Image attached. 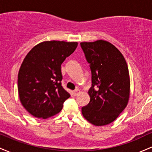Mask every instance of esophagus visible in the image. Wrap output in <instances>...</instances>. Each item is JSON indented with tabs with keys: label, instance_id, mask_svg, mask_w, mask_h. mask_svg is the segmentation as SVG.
Listing matches in <instances>:
<instances>
[{
	"label": "esophagus",
	"instance_id": "esophagus-1",
	"mask_svg": "<svg viewBox=\"0 0 152 152\" xmlns=\"http://www.w3.org/2000/svg\"><path fill=\"white\" fill-rule=\"evenodd\" d=\"M79 92H80V91H79V90H78V88H77V89L74 90V91H73V94H74V96H77V95H78V94H79Z\"/></svg>",
	"mask_w": 152,
	"mask_h": 152
}]
</instances>
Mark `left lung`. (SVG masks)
Listing matches in <instances>:
<instances>
[{"mask_svg":"<svg viewBox=\"0 0 152 152\" xmlns=\"http://www.w3.org/2000/svg\"><path fill=\"white\" fill-rule=\"evenodd\" d=\"M91 72L90 102L82 114L95 126L111 123L126 108L129 98V69L123 55L103 40L80 43Z\"/></svg>","mask_w":152,"mask_h":152,"instance_id":"8db88e82","label":"left lung"}]
</instances>
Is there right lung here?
Here are the masks:
<instances>
[{
  "label": "right lung",
  "mask_w": 152,
  "mask_h": 152,
  "mask_svg": "<svg viewBox=\"0 0 152 152\" xmlns=\"http://www.w3.org/2000/svg\"><path fill=\"white\" fill-rule=\"evenodd\" d=\"M78 43L45 41L31 49L18 76L20 101L31 115L46 118L60 112L70 94L63 88L61 66Z\"/></svg>",
  "instance_id": "add662e5"
}]
</instances>
